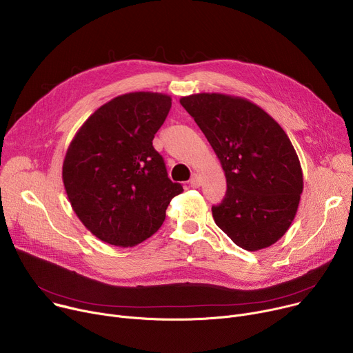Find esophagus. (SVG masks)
Returning <instances> with one entry per match:
<instances>
[{"instance_id":"obj_1","label":"esophagus","mask_w":353,"mask_h":353,"mask_svg":"<svg viewBox=\"0 0 353 353\" xmlns=\"http://www.w3.org/2000/svg\"><path fill=\"white\" fill-rule=\"evenodd\" d=\"M200 183H201V179H200V176H199L197 173H194V174H193V177H191V180H190V184H191V187L197 188V187H200Z\"/></svg>"}]
</instances>
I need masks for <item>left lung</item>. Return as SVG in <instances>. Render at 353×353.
<instances>
[{"mask_svg":"<svg viewBox=\"0 0 353 353\" xmlns=\"http://www.w3.org/2000/svg\"><path fill=\"white\" fill-rule=\"evenodd\" d=\"M208 139L227 177L212 207L216 225L245 250L276 243L290 228L303 193V170L283 128L259 105L221 92L180 99Z\"/></svg>","mask_w":353,"mask_h":353,"instance_id":"1","label":"left lung"}]
</instances>
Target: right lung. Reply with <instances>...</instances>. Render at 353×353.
<instances>
[{
	"label": "right lung",
	"mask_w": 353,
	"mask_h": 353,
	"mask_svg": "<svg viewBox=\"0 0 353 353\" xmlns=\"http://www.w3.org/2000/svg\"><path fill=\"white\" fill-rule=\"evenodd\" d=\"M170 107L168 94L126 92L95 110L72 139L63 184L83 225L103 242L119 248L143 242L183 193L152 145Z\"/></svg>",
	"instance_id": "1"
}]
</instances>
